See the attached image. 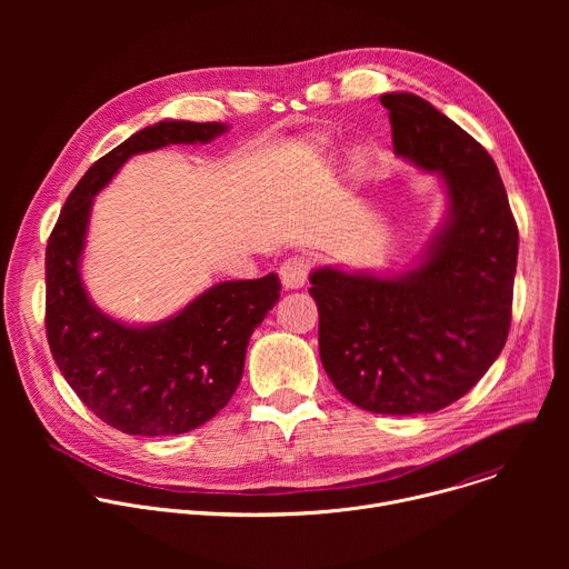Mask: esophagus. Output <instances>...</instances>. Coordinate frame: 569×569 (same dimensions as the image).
Wrapping results in <instances>:
<instances>
[{"instance_id": "obj_1", "label": "esophagus", "mask_w": 569, "mask_h": 569, "mask_svg": "<svg viewBox=\"0 0 569 569\" xmlns=\"http://www.w3.org/2000/svg\"><path fill=\"white\" fill-rule=\"evenodd\" d=\"M279 277L286 290H299L306 286L308 279V261H303L301 257H292L286 259L279 268Z\"/></svg>"}]
</instances>
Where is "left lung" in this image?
Wrapping results in <instances>:
<instances>
[{
    "label": "left lung",
    "instance_id": "left-lung-1",
    "mask_svg": "<svg viewBox=\"0 0 569 569\" xmlns=\"http://www.w3.org/2000/svg\"><path fill=\"white\" fill-rule=\"evenodd\" d=\"M393 152L446 187L448 211L400 274L315 268L319 358L336 389L376 415L448 408L505 349L518 227L493 157L426 99L387 92Z\"/></svg>",
    "mask_w": 569,
    "mask_h": 569
}]
</instances>
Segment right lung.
<instances>
[{
    "mask_svg": "<svg viewBox=\"0 0 569 569\" xmlns=\"http://www.w3.org/2000/svg\"><path fill=\"white\" fill-rule=\"evenodd\" d=\"M227 123L159 121L103 154L69 193L47 246V340L69 387L103 423L139 437L184 435L233 396L254 329L279 301V277L222 281L173 317L146 327L106 315L88 295L80 259L94 196L132 154L209 143Z\"/></svg>",
    "mask_w": 569,
    "mask_h": 569,
    "instance_id": "right-lung-1",
    "label": "right lung"
}]
</instances>
